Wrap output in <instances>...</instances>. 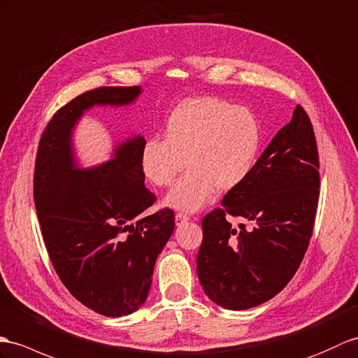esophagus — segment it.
<instances>
[{"label": "esophagus", "instance_id": "esophagus-1", "mask_svg": "<svg viewBox=\"0 0 358 358\" xmlns=\"http://www.w3.org/2000/svg\"><path fill=\"white\" fill-rule=\"evenodd\" d=\"M189 220H190V218L187 217L186 213H177V215H176V224H177L178 227L182 226V224H185V222H187Z\"/></svg>", "mask_w": 358, "mask_h": 358}]
</instances>
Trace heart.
<instances>
[{
	"label": "heart",
	"mask_w": 358,
	"mask_h": 358,
	"mask_svg": "<svg viewBox=\"0 0 358 358\" xmlns=\"http://www.w3.org/2000/svg\"><path fill=\"white\" fill-rule=\"evenodd\" d=\"M261 146V128L245 106L215 97L181 102L166 120L164 138L151 137L141 149V169L155 186H171L166 206L196 212L217 192L236 189L252 172Z\"/></svg>",
	"instance_id": "1"
}]
</instances>
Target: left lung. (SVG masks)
<instances>
[{"instance_id": "obj_1", "label": "left lung", "mask_w": 358, "mask_h": 358, "mask_svg": "<svg viewBox=\"0 0 358 358\" xmlns=\"http://www.w3.org/2000/svg\"><path fill=\"white\" fill-rule=\"evenodd\" d=\"M319 157L302 106L278 131L244 182L203 220L196 273L206 296L226 310L270 301L301 265L319 199ZM227 214L251 222L231 227Z\"/></svg>"}]
</instances>
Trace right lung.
<instances>
[{"instance_id":"obj_1","label":"right lung","mask_w":358,"mask_h":358,"mask_svg":"<svg viewBox=\"0 0 358 358\" xmlns=\"http://www.w3.org/2000/svg\"><path fill=\"white\" fill-rule=\"evenodd\" d=\"M141 87H103L62 106L39 141L36 213L53 267L79 302L106 317H122L146 302L155 261L173 234V212L143 217L155 196L141 169L143 136L113 145L110 160L82 168L74 131L99 106L134 103Z\"/></svg>"}]
</instances>
